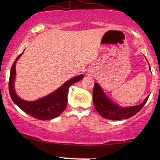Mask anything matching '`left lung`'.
<instances>
[{
    "instance_id": "1",
    "label": "left lung",
    "mask_w": 160,
    "mask_h": 160,
    "mask_svg": "<svg viewBox=\"0 0 160 160\" xmlns=\"http://www.w3.org/2000/svg\"><path fill=\"white\" fill-rule=\"evenodd\" d=\"M149 65V64H148ZM151 71V68L149 66ZM149 95L147 96L141 104L134 106L122 107L113 102L107 97L101 87L97 82L95 83L92 93L93 104L95 110L107 119L121 120L127 119L136 114L143 108Z\"/></svg>"
}]
</instances>
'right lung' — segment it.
Returning a JSON list of instances; mask_svg holds the SVG:
<instances>
[{"label": "right lung", "instance_id": "1", "mask_svg": "<svg viewBox=\"0 0 160 160\" xmlns=\"http://www.w3.org/2000/svg\"><path fill=\"white\" fill-rule=\"evenodd\" d=\"M25 51V50H24ZM24 51L17 57L13 63L10 71L8 90L13 102L28 115L40 120H48L58 117L62 113L67 106L68 94L69 87L74 83L84 78L83 74H80L67 81L62 86L57 89L53 92L45 97L34 101H28L21 99L17 95L14 89V82L16 77V63Z\"/></svg>", "mask_w": 160, "mask_h": 160}]
</instances>
